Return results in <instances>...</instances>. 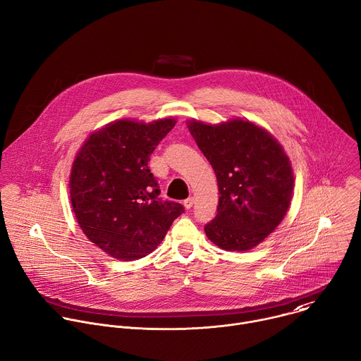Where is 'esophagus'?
<instances>
[{
  "label": "esophagus",
  "mask_w": 361,
  "mask_h": 361,
  "mask_svg": "<svg viewBox=\"0 0 361 361\" xmlns=\"http://www.w3.org/2000/svg\"><path fill=\"white\" fill-rule=\"evenodd\" d=\"M192 204H194V197H188V198L184 200V207H185L187 210H190V209L192 207Z\"/></svg>",
  "instance_id": "34e87169"
}]
</instances>
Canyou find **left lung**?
<instances>
[{
  "mask_svg": "<svg viewBox=\"0 0 361 361\" xmlns=\"http://www.w3.org/2000/svg\"><path fill=\"white\" fill-rule=\"evenodd\" d=\"M187 127L219 183L217 216L204 226L205 234L223 250H251L287 213L294 184L288 157L271 134L250 121L192 120Z\"/></svg>",
  "mask_w": 361,
  "mask_h": 361,
  "instance_id": "left-lung-1",
  "label": "left lung"
}]
</instances>
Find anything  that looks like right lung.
<instances>
[{
    "mask_svg": "<svg viewBox=\"0 0 361 361\" xmlns=\"http://www.w3.org/2000/svg\"><path fill=\"white\" fill-rule=\"evenodd\" d=\"M174 126L173 118L118 120L92 133L77 154L70 176L73 212L87 238L114 259L145 257L184 213L180 202L160 197L148 167Z\"/></svg>",
    "mask_w": 361,
    "mask_h": 361,
    "instance_id": "1",
    "label": "right lung"
}]
</instances>
